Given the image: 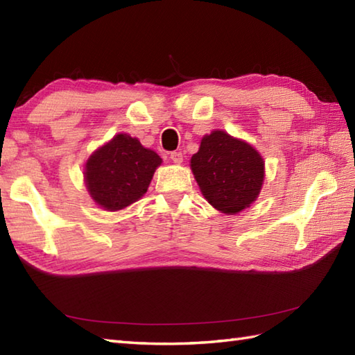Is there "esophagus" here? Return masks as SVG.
I'll return each instance as SVG.
<instances>
[{
	"instance_id": "obj_1",
	"label": "esophagus",
	"mask_w": 355,
	"mask_h": 355,
	"mask_svg": "<svg viewBox=\"0 0 355 355\" xmlns=\"http://www.w3.org/2000/svg\"><path fill=\"white\" fill-rule=\"evenodd\" d=\"M171 160L175 163V164H180V163H183V154L182 153H178V150H173V153H171Z\"/></svg>"
}]
</instances>
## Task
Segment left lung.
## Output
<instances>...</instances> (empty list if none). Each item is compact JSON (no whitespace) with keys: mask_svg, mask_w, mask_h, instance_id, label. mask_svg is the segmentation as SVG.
<instances>
[{"mask_svg":"<svg viewBox=\"0 0 355 355\" xmlns=\"http://www.w3.org/2000/svg\"><path fill=\"white\" fill-rule=\"evenodd\" d=\"M191 168L206 200L224 214L250 206L263 182L262 157L248 143L224 131H214L201 140Z\"/></svg>","mask_w":355,"mask_h":355,"instance_id":"left-lung-1","label":"left lung"}]
</instances>
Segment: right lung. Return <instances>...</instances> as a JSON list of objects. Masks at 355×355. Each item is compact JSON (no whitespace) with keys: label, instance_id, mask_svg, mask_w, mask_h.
Returning <instances> with one entry per match:
<instances>
[{"label":"right lung","instance_id":"obj_1","mask_svg":"<svg viewBox=\"0 0 355 355\" xmlns=\"http://www.w3.org/2000/svg\"><path fill=\"white\" fill-rule=\"evenodd\" d=\"M162 158L143 148L137 139L117 134L97 149L85 166L88 192L107 210H120L146 193Z\"/></svg>","mask_w":355,"mask_h":355}]
</instances>
